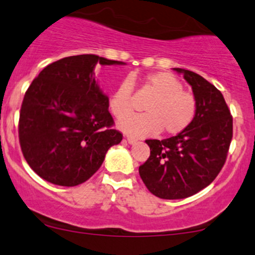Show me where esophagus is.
I'll use <instances>...</instances> for the list:
<instances>
[{
	"label": "esophagus",
	"mask_w": 255,
	"mask_h": 255,
	"mask_svg": "<svg viewBox=\"0 0 255 255\" xmlns=\"http://www.w3.org/2000/svg\"><path fill=\"white\" fill-rule=\"evenodd\" d=\"M127 141L129 144H134V143H136V139L134 138V136H130V135H128L127 136Z\"/></svg>",
	"instance_id": "esophagus-1"
}]
</instances>
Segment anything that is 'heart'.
<instances>
[{
    "label": "heart",
    "mask_w": 255,
    "mask_h": 255,
    "mask_svg": "<svg viewBox=\"0 0 255 255\" xmlns=\"http://www.w3.org/2000/svg\"><path fill=\"white\" fill-rule=\"evenodd\" d=\"M135 77L125 79L109 99V109L116 119L128 116L134 109L133 83ZM141 90L152 95L145 104L146 114L123 119L120 127L133 135L159 133L177 135L187 129L197 116L198 103L194 94L183 89V83L170 72L159 71L140 79Z\"/></svg>",
    "instance_id": "obj_1"
}]
</instances>
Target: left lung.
Listing matches in <instances>:
<instances>
[{"instance_id":"left-lung-1","label":"left lung","mask_w":255,"mask_h":255,"mask_svg":"<svg viewBox=\"0 0 255 255\" xmlns=\"http://www.w3.org/2000/svg\"><path fill=\"white\" fill-rule=\"evenodd\" d=\"M183 73L197 98L198 111L184 132L148 139L150 156L139 175L150 193L161 199H183L211 183L224 167L234 134V120L221 92L199 74Z\"/></svg>"}]
</instances>
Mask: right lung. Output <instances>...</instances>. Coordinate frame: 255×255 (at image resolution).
<instances>
[{"label":"right lung","mask_w":255,"mask_h":255,"mask_svg":"<svg viewBox=\"0 0 255 255\" xmlns=\"http://www.w3.org/2000/svg\"><path fill=\"white\" fill-rule=\"evenodd\" d=\"M96 63L122 64L96 55L64 57L45 67L21 103L18 134L34 172L57 186L74 187L100 168L121 143L109 98L94 78Z\"/></svg>","instance_id":"1"}]
</instances>
